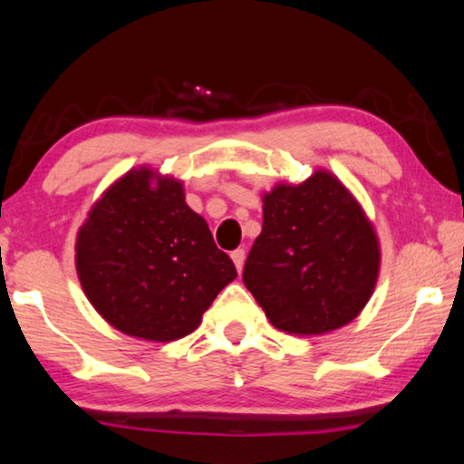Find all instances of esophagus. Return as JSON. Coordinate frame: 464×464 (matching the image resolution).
<instances>
[{
	"instance_id": "obj_1",
	"label": "esophagus",
	"mask_w": 464,
	"mask_h": 464,
	"mask_svg": "<svg viewBox=\"0 0 464 464\" xmlns=\"http://www.w3.org/2000/svg\"><path fill=\"white\" fill-rule=\"evenodd\" d=\"M230 257H232L234 266H237V270H238V272L243 270V264H245V249H237V251H232V253H230Z\"/></svg>"
}]
</instances>
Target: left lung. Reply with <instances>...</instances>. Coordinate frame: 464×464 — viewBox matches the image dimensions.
Returning a JSON list of instances; mask_svg holds the SVG:
<instances>
[{
	"instance_id": "obj_1",
	"label": "left lung",
	"mask_w": 464,
	"mask_h": 464,
	"mask_svg": "<svg viewBox=\"0 0 464 464\" xmlns=\"http://www.w3.org/2000/svg\"><path fill=\"white\" fill-rule=\"evenodd\" d=\"M376 234L348 189L325 170L264 196L262 234L243 283L272 325L319 335L351 323L378 278Z\"/></svg>"
}]
</instances>
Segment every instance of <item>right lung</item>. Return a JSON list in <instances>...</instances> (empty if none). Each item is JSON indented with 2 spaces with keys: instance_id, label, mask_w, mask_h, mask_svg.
<instances>
[{
  "instance_id": "add662e5",
  "label": "right lung",
  "mask_w": 464,
  "mask_h": 464,
  "mask_svg": "<svg viewBox=\"0 0 464 464\" xmlns=\"http://www.w3.org/2000/svg\"><path fill=\"white\" fill-rule=\"evenodd\" d=\"M130 170L82 226L75 264L84 294L120 332L170 342L192 334L227 283L232 259L186 205L179 181Z\"/></svg>"
}]
</instances>
